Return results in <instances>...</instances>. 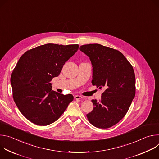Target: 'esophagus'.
Masks as SVG:
<instances>
[{"mask_svg":"<svg viewBox=\"0 0 159 159\" xmlns=\"http://www.w3.org/2000/svg\"><path fill=\"white\" fill-rule=\"evenodd\" d=\"M74 98H75V99H83L84 98H83L82 96H79V95H75V96H74Z\"/></svg>","mask_w":159,"mask_h":159,"instance_id":"34e87169","label":"esophagus"}]
</instances>
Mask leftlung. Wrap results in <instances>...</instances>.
I'll use <instances>...</instances> for the list:
<instances>
[{
	"label": "left lung",
	"instance_id": "1",
	"mask_svg": "<svg viewBox=\"0 0 159 159\" xmlns=\"http://www.w3.org/2000/svg\"><path fill=\"white\" fill-rule=\"evenodd\" d=\"M80 50L91 61L93 85L105 89L100 101L92 100L94 108L87 117L97 128H110L123 119L134 98L133 66L120 52L99 44L82 45Z\"/></svg>",
	"mask_w": 159,
	"mask_h": 159
}]
</instances>
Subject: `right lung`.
I'll list each match as a JSON object with an SVG mask.
<instances>
[{"instance_id":"obj_1","label":"right lung","mask_w":159,"mask_h":159,"mask_svg":"<svg viewBox=\"0 0 159 159\" xmlns=\"http://www.w3.org/2000/svg\"><path fill=\"white\" fill-rule=\"evenodd\" d=\"M79 44H45L27 51L11 77L14 101L31 122L46 126L57 121L74 100L72 94L52 90L50 82L78 50Z\"/></svg>"}]
</instances>
